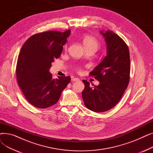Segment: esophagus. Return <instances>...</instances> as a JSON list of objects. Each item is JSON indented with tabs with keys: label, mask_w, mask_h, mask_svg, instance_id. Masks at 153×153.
Here are the masks:
<instances>
[{
	"label": "esophagus",
	"mask_w": 153,
	"mask_h": 153,
	"mask_svg": "<svg viewBox=\"0 0 153 153\" xmlns=\"http://www.w3.org/2000/svg\"><path fill=\"white\" fill-rule=\"evenodd\" d=\"M71 81H77V82H78V81H80V79L79 78H76V77H72L71 79Z\"/></svg>",
	"instance_id": "34e87169"
}]
</instances>
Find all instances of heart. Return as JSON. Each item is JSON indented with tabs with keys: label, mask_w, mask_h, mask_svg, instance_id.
<instances>
[{
	"label": "heart",
	"mask_w": 153,
	"mask_h": 153,
	"mask_svg": "<svg viewBox=\"0 0 153 153\" xmlns=\"http://www.w3.org/2000/svg\"><path fill=\"white\" fill-rule=\"evenodd\" d=\"M82 43L85 48V49L89 51V50H97V48L100 46V42L99 40L95 38L93 36L89 35H84L82 37ZM64 49L65 50H67L68 49V45H66L64 46Z\"/></svg>",
	"instance_id": "heart-1"
}]
</instances>
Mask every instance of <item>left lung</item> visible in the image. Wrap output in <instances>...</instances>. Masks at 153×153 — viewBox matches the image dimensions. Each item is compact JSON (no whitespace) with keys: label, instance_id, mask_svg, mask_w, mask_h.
Masks as SVG:
<instances>
[{"label":"left lung","instance_id":"obj_1","mask_svg":"<svg viewBox=\"0 0 153 153\" xmlns=\"http://www.w3.org/2000/svg\"><path fill=\"white\" fill-rule=\"evenodd\" d=\"M100 33L105 38L107 55L89 74L100 82L92 85L85 80L82 92L85 107L95 112L106 111L117 105L130 81V51L124 40L113 31Z\"/></svg>","mask_w":153,"mask_h":153}]
</instances>
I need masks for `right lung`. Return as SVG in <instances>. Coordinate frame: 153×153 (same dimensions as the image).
<instances>
[{"instance_id":"right-lung-1","label":"right lung","mask_w":153,"mask_h":153,"mask_svg":"<svg viewBox=\"0 0 153 153\" xmlns=\"http://www.w3.org/2000/svg\"><path fill=\"white\" fill-rule=\"evenodd\" d=\"M71 30L47 31L30 36L20 51L16 75L27 101L35 107L46 108L57 103L70 76L53 79L49 69L62 53Z\"/></svg>"}]
</instances>
